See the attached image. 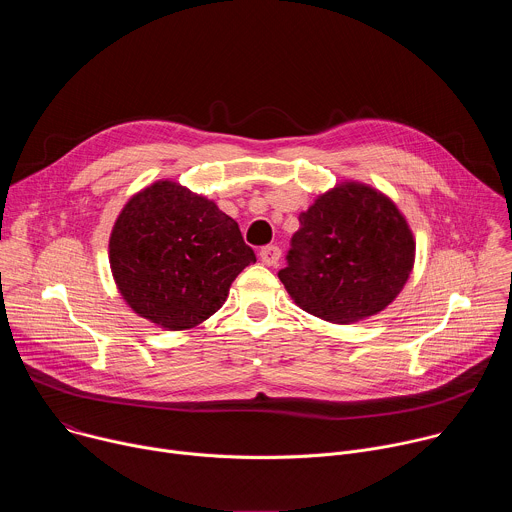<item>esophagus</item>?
<instances>
[{
  "mask_svg": "<svg viewBox=\"0 0 512 512\" xmlns=\"http://www.w3.org/2000/svg\"><path fill=\"white\" fill-rule=\"evenodd\" d=\"M259 257H261V261H263L265 265L275 267V265L279 263V259H281V249H279L277 245H267V247H263V249L259 251Z\"/></svg>",
  "mask_w": 512,
  "mask_h": 512,
  "instance_id": "obj_1",
  "label": "esophagus"
}]
</instances>
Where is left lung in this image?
<instances>
[{
	"label": "left lung",
	"mask_w": 512,
	"mask_h": 512,
	"mask_svg": "<svg viewBox=\"0 0 512 512\" xmlns=\"http://www.w3.org/2000/svg\"><path fill=\"white\" fill-rule=\"evenodd\" d=\"M415 239L381 190L346 180L300 212L287 267L277 275L304 312L354 324L383 312L407 283Z\"/></svg>",
	"instance_id": "obj_1"
}]
</instances>
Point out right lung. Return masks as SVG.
<instances>
[{
	"mask_svg": "<svg viewBox=\"0 0 512 512\" xmlns=\"http://www.w3.org/2000/svg\"><path fill=\"white\" fill-rule=\"evenodd\" d=\"M109 263L125 304L164 330H190L225 304L255 253L235 218L174 180L133 194L109 237Z\"/></svg>",
	"mask_w": 512,
	"mask_h": 512,
	"instance_id": "right-lung-1",
	"label": "right lung"
}]
</instances>
